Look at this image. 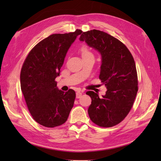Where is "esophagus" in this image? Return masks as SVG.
<instances>
[{
  "label": "esophagus",
  "mask_w": 161,
  "mask_h": 161,
  "mask_svg": "<svg viewBox=\"0 0 161 161\" xmlns=\"http://www.w3.org/2000/svg\"><path fill=\"white\" fill-rule=\"evenodd\" d=\"M81 95H82V93H81L80 91H77L76 93V97L77 98H80L81 96Z\"/></svg>",
  "instance_id": "obj_1"
}]
</instances>
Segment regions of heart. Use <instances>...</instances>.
Wrapping results in <instances>:
<instances>
[{
  "instance_id": "obj_1",
  "label": "heart",
  "mask_w": 161,
  "mask_h": 161,
  "mask_svg": "<svg viewBox=\"0 0 161 161\" xmlns=\"http://www.w3.org/2000/svg\"><path fill=\"white\" fill-rule=\"evenodd\" d=\"M80 53H81V57H82V58L93 56V54L91 53L90 50L88 49V47L86 45H83L81 47Z\"/></svg>"
}]
</instances>
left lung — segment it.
I'll return each mask as SVG.
<instances>
[{
  "mask_svg": "<svg viewBox=\"0 0 161 161\" xmlns=\"http://www.w3.org/2000/svg\"><path fill=\"white\" fill-rule=\"evenodd\" d=\"M80 40L101 54L99 78L107 89L102 98L93 91L86 92L92 100L88 115L98 126H114L127 115L137 94L134 59L125 44L104 32L92 30L82 32Z\"/></svg>",
  "mask_w": 161,
  "mask_h": 161,
  "instance_id": "obj_1",
  "label": "left lung"
}]
</instances>
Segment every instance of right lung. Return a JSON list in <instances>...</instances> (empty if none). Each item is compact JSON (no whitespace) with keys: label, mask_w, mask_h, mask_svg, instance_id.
Masks as SVG:
<instances>
[{"label":"right lung","mask_w":161,"mask_h":161,"mask_svg":"<svg viewBox=\"0 0 161 161\" xmlns=\"http://www.w3.org/2000/svg\"><path fill=\"white\" fill-rule=\"evenodd\" d=\"M82 31L54 34L33 47L20 71V88L33 119L41 125L54 127L66 122L76 94L57 87L68 49Z\"/></svg>","instance_id":"obj_1"}]
</instances>
